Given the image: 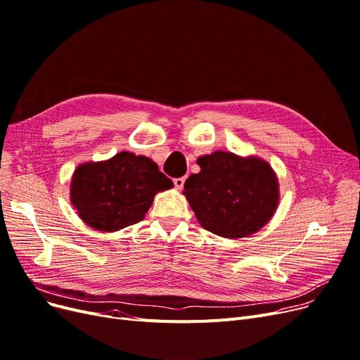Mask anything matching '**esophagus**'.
Here are the masks:
<instances>
[{
  "label": "esophagus",
  "instance_id": "esophagus-1",
  "mask_svg": "<svg viewBox=\"0 0 360 360\" xmlns=\"http://www.w3.org/2000/svg\"><path fill=\"white\" fill-rule=\"evenodd\" d=\"M174 184H175V186H176V190H182V188H184V184H185V176L175 178V179H174Z\"/></svg>",
  "mask_w": 360,
  "mask_h": 360
}]
</instances>
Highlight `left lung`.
<instances>
[{
  "instance_id": "left-lung-1",
  "label": "left lung",
  "mask_w": 360,
  "mask_h": 360,
  "mask_svg": "<svg viewBox=\"0 0 360 360\" xmlns=\"http://www.w3.org/2000/svg\"><path fill=\"white\" fill-rule=\"evenodd\" d=\"M197 165L200 172L185 181L182 194L202 228L236 240L253 236L271 221L279 184L266 160L217 150L200 155Z\"/></svg>"
}]
</instances>
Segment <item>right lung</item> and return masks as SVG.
<instances>
[{
  "instance_id": "right-lung-1",
  "label": "right lung",
  "mask_w": 360,
  "mask_h": 360,
  "mask_svg": "<svg viewBox=\"0 0 360 360\" xmlns=\"http://www.w3.org/2000/svg\"><path fill=\"white\" fill-rule=\"evenodd\" d=\"M174 186L150 158L120 151L101 162H84L70 181V202L88 226L116 232L146 217L154 195Z\"/></svg>"
}]
</instances>
